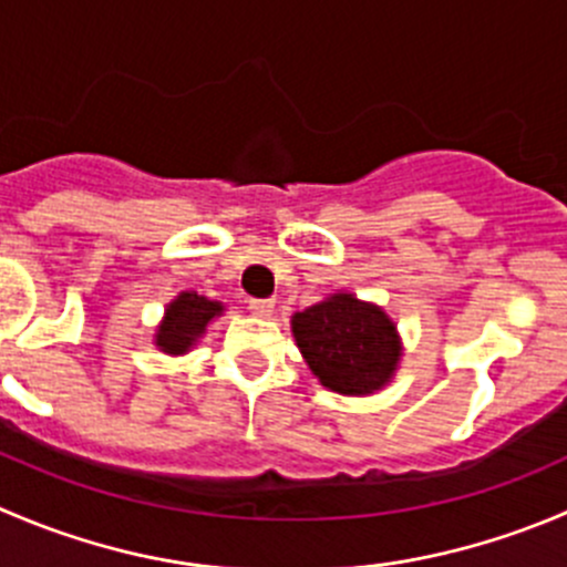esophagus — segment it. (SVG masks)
Listing matches in <instances>:
<instances>
[{
    "label": "esophagus",
    "mask_w": 567,
    "mask_h": 567,
    "mask_svg": "<svg viewBox=\"0 0 567 567\" xmlns=\"http://www.w3.org/2000/svg\"><path fill=\"white\" fill-rule=\"evenodd\" d=\"M249 312L257 318H268L274 312V299H249Z\"/></svg>",
    "instance_id": "esophagus-1"
}]
</instances>
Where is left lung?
Listing matches in <instances>:
<instances>
[{
  "mask_svg": "<svg viewBox=\"0 0 567 567\" xmlns=\"http://www.w3.org/2000/svg\"><path fill=\"white\" fill-rule=\"evenodd\" d=\"M296 346L323 388L368 395L393 379L401 360L395 323L354 293H332L290 318Z\"/></svg>",
  "mask_w": 567,
  "mask_h": 567,
  "instance_id": "1",
  "label": "left lung"
}]
</instances>
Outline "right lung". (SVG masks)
I'll return each instance as SVG.
<instances>
[{"instance_id":"add662e5","label":"right lung","mask_w":567,"mask_h":567,"mask_svg":"<svg viewBox=\"0 0 567 567\" xmlns=\"http://www.w3.org/2000/svg\"><path fill=\"white\" fill-rule=\"evenodd\" d=\"M221 312V301H210L207 296L185 290L166 307V318L155 332V346L166 354H185L205 334L207 323Z\"/></svg>"}]
</instances>
